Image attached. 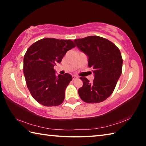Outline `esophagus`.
Masks as SVG:
<instances>
[{"instance_id":"34e87169","label":"esophagus","mask_w":146,"mask_h":146,"mask_svg":"<svg viewBox=\"0 0 146 146\" xmlns=\"http://www.w3.org/2000/svg\"><path fill=\"white\" fill-rule=\"evenodd\" d=\"M78 77H77V76H75V75H73L72 76V78H73V80H75V79L76 78H77Z\"/></svg>"}]
</instances>
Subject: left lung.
<instances>
[{
    "mask_svg": "<svg viewBox=\"0 0 146 146\" xmlns=\"http://www.w3.org/2000/svg\"><path fill=\"white\" fill-rule=\"evenodd\" d=\"M76 46L88 56V66L93 68L95 78L92 82L80 77L83 86L78 95L84 102L99 103L110 97L122 74L121 53L112 42L98 36H89L74 40Z\"/></svg>",
    "mask_w": 146,
    "mask_h": 146,
    "instance_id": "left-lung-1",
    "label": "left lung"
}]
</instances>
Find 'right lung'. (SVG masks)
I'll return each instance as SVG.
<instances>
[{
    "mask_svg": "<svg viewBox=\"0 0 146 146\" xmlns=\"http://www.w3.org/2000/svg\"><path fill=\"white\" fill-rule=\"evenodd\" d=\"M75 46L71 40L45 38L27 49L24 56V76L31 96L39 104L56 106L63 102L65 90L72 76L68 73L57 76L54 66Z\"/></svg>",
    "mask_w": 146,
    "mask_h": 146,
    "instance_id": "obj_1",
    "label": "right lung"
}]
</instances>
